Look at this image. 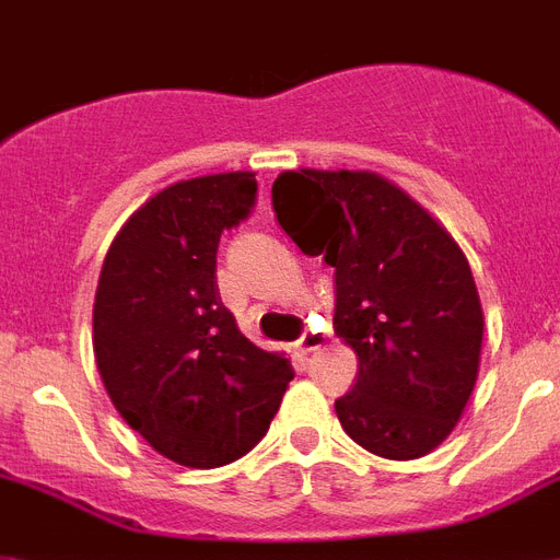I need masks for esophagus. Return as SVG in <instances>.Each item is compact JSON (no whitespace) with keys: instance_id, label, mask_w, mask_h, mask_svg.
Listing matches in <instances>:
<instances>
[{"instance_id":"obj_1","label":"esophagus","mask_w":560,"mask_h":560,"mask_svg":"<svg viewBox=\"0 0 560 560\" xmlns=\"http://www.w3.org/2000/svg\"><path fill=\"white\" fill-rule=\"evenodd\" d=\"M295 348H299V351H302V353L319 351V348H322V336L313 334V330H307V334H302V339L295 342Z\"/></svg>"}]
</instances>
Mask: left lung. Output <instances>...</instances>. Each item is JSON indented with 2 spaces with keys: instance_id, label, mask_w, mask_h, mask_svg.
Wrapping results in <instances>:
<instances>
[{
  "instance_id": "obj_1",
  "label": "left lung",
  "mask_w": 560,
  "mask_h": 560,
  "mask_svg": "<svg viewBox=\"0 0 560 560\" xmlns=\"http://www.w3.org/2000/svg\"><path fill=\"white\" fill-rule=\"evenodd\" d=\"M272 209L304 256L334 267V330L359 359L336 399L348 438L388 460L434 452L469 402L483 345L457 241L376 172H281Z\"/></svg>"
}]
</instances>
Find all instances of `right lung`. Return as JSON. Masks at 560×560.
<instances>
[{
  "mask_svg": "<svg viewBox=\"0 0 560 560\" xmlns=\"http://www.w3.org/2000/svg\"><path fill=\"white\" fill-rule=\"evenodd\" d=\"M256 172L177 180L120 226L94 295V359L154 452L218 469L265 438L293 365L249 342L218 293L221 233L249 215Z\"/></svg>",
  "mask_w": 560,
  "mask_h": 560,
  "instance_id": "1",
  "label": "right lung"
}]
</instances>
